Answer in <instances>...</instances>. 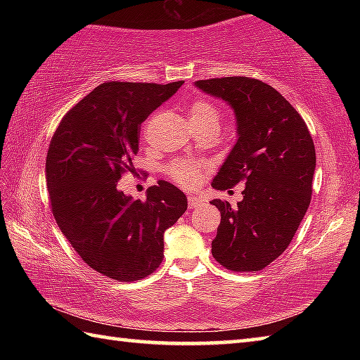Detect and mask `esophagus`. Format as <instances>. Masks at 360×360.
I'll list each match as a JSON object with an SVG mask.
<instances>
[{
	"mask_svg": "<svg viewBox=\"0 0 360 360\" xmlns=\"http://www.w3.org/2000/svg\"><path fill=\"white\" fill-rule=\"evenodd\" d=\"M204 200L200 196H195V195H188V207L190 209H195V207H200V205H204Z\"/></svg>",
	"mask_w": 360,
	"mask_h": 360,
	"instance_id": "obj_1",
	"label": "esophagus"
}]
</instances>
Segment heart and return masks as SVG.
I'll list each match as a JSON object with an SVG mask.
<instances>
[{"label": "heart", "mask_w": 360, "mask_h": 360, "mask_svg": "<svg viewBox=\"0 0 360 360\" xmlns=\"http://www.w3.org/2000/svg\"><path fill=\"white\" fill-rule=\"evenodd\" d=\"M221 112L215 105L209 101H196L190 108V122H217L219 125ZM172 178L182 186H196L202 178V165L198 162H186V160H176L168 168Z\"/></svg>", "instance_id": "b5f03b06"}]
</instances>
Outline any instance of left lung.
<instances>
[{
    "instance_id": "left-lung-1",
    "label": "left lung",
    "mask_w": 360,
    "mask_h": 360,
    "mask_svg": "<svg viewBox=\"0 0 360 360\" xmlns=\"http://www.w3.org/2000/svg\"><path fill=\"white\" fill-rule=\"evenodd\" d=\"M235 112L236 143L213 179L217 190L244 182L243 201L221 212L212 255L235 272L262 271L289 246L307 213L316 148L300 114L277 89L249 77L195 82Z\"/></svg>"
}]
</instances>
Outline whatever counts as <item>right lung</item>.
Instances as JSON below:
<instances>
[{
    "label": "right lung",
    "instance_id": "add662e5",
    "mask_svg": "<svg viewBox=\"0 0 360 360\" xmlns=\"http://www.w3.org/2000/svg\"><path fill=\"white\" fill-rule=\"evenodd\" d=\"M184 82H108L68 111L46 158L52 213L89 267L117 281L147 277L162 263L164 232L187 210V198L167 181L133 200L117 188L136 173L139 127Z\"/></svg>",
    "mask_w": 360,
    "mask_h": 360
}]
</instances>
